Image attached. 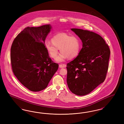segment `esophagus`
Wrapping results in <instances>:
<instances>
[{"mask_svg":"<svg viewBox=\"0 0 124 124\" xmlns=\"http://www.w3.org/2000/svg\"><path fill=\"white\" fill-rule=\"evenodd\" d=\"M59 68H65L66 67V65H65V64H63V65L60 64V65H59Z\"/></svg>","mask_w":124,"mask_h":124,"instance_id":"34e87169","label":"esophagus"}]
</instances>
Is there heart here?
<instances>
[{
	"label": "heart",
	"instance_id": "heart-1",
	"mask_svg": "<svg viewBox=\"0 0 124 124\" xmlns=\"http://www.w3.org/2000/svg\"><path fill=\"white\" fill-rule=\"evenodd\" d=\"M51 42H47L45 47L50 56L58 62H62L67 58L74 59L79 55L81 48V41L77 36H71L65 33H60L54 36Z\"/></svg>",
	"mask_w": 124,
	"mask_h": 124
}]
</instances>
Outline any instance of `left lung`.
Segmentation results:
<instances>
[{
  "mask_svg": "<svg viewBox=\"0 0 124 124\" xmlns=\"http://www.w3.org/2000/svg\"><path fill=\"white\" fill-rule=\"evenodd\" d=\"M71 30L80 39L83 47L77 57L67 64V83L73 93L84 96L105 81L110 50L102 37L94 32Z\"/></svg>",
  "mask_w": 124,
  "mask_h": 124,
  "instance_id": "8db88e82",
  "label": "left lung"
}]
</instances>
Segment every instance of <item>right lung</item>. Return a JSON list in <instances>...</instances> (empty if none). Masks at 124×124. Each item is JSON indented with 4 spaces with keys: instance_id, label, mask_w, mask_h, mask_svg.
Returning <instances> with one entry per match:
<instances>
[{
    "instance_id": "right-lung-1",
    "label": "right lung",
    "mask_w": 124,
    "mask_h": 124,
    "mask_svg": "<svg viewBox=\"0 0 124 124\" xmlns=\"http://www.w3.org/2000/svg\"><path fill=\"white\" fill-rule=\"evenodd\" d=\"M51 28L50 24L27 27L12 44V71L19 82L32 92L46 88L59 68L45 47V39Z\"/></svg>"
}]
</instances>
